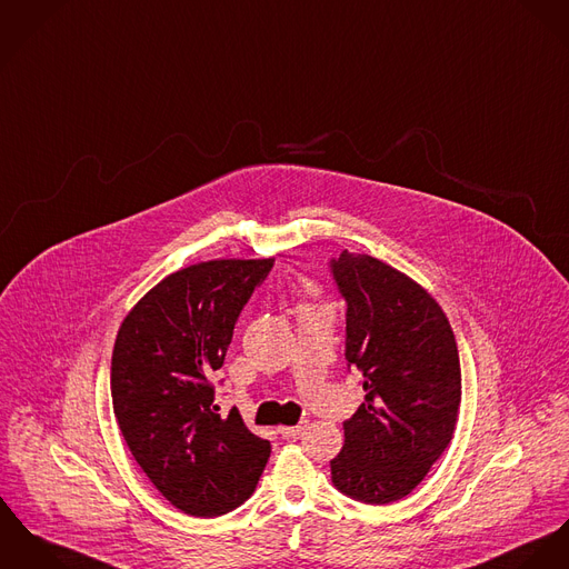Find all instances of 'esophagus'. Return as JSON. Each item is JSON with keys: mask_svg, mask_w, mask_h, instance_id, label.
I'll use <instances>...</instances> for the list:
<instances>
[{"mask_svg": "<svg viewBox=\"0 0 569 569\" xmlns=\"http://www.w3.org/2000/svg\"><path fill=\"white\" fill-rule=\"evenodd\" d=\"M305 428H307V421L296 423V426H280V428H278V432H280L284 439H289V437H298Z\"/></svg>", "mask_w": 569, "mask_h": 569, "instance_id": "obj_1", "label": "esophagus"}]
</instances>
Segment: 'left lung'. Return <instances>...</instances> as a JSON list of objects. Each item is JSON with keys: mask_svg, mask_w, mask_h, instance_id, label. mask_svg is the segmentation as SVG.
Masks as SVG:
<instances>
[{"mask_svg": "<svg viewBox=\"0 0 569 569\" xmlns=\"http://www.w3.org/2000/svg\"><path fill=\"white\" fill-rule=\"evenodd\" d=\"M332 273L348 302L346 359L365 391L343 423L332 482L355 500L389 505L413 491L455 437L457 339L437 300L400 269L343 250Z\"/></svg>", "mask_w": 569, "mask_h": 569, "instance_id": "8db88e82", "label": "left lung"}]
</instances>
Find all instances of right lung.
Segmentation results:
<instances>
[{
  "instance_id": "obj_1",
  "label": "right lung",
  "mask_w": 569,
  "mask_h": 569,
  "mask_svg": "<svg viewBox=\"0 0 569 569\" xmlns=\"http://www.w3.org/2000/svg\"><path fill=\"white\" fill-rule=\"evenodd\" d=\"M273 259H214L162 278L119 326L110 396L119 430L156 489L187 516L219 517L257 489L271 446L212 407L234 321Z\"/></svg>"
}]
</instances>
